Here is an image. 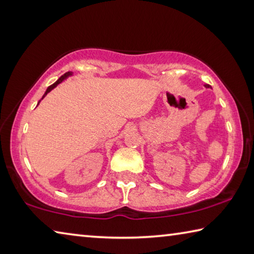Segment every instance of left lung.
Here are the masks:
<instances>
[{"mask_svg": "<svg viewBox=\"0 0 254 254\" xmlns=\"http://www.w3.org/2000/svg\"><path fill=\"white\" fill-rule=\"evenodd\" d=\"M204 87H206V88H210V86H209V84H204Z\"/></svg>", "mask_w": 254, "mask_h": 254, "instance_id": "1", "label": "left lung"}]
</instances>
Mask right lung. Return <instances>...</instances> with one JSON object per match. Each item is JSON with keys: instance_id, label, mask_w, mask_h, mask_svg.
<instances>
[{"instance_id": "right-lung-1", "label": "right lung", "mask_w": 254, "mask_h": 254, "mask_svg": "<svg viewBox=\"0 0 254 254\" xmlns=\"http://www.w3.org/2000/svg\"><path fill=\"white\" fill-rule=\"evenodd\" d=\"M69 75H72V73H71V72H66V73H64V74H63V75L61 76V78H60V79L58 80V81H56V82H54L53 84H51V86H50V87H48V88H47V89H46V91H45V94H44V96H43V98H44V97H45V96H46V95L48 94V92H50V91H51L52 89H54V88H55L56 86H58V84H59V83H61V82L63 81V80H64V79H65V78H67V76H69ZM43 98H42V99H43ZM39 102H40V100H39ZM38 104H39V103H38Z\"/></svg>"}]
</instances>
